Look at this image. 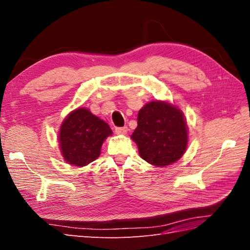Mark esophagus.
<instances>
[{"mask_svg":"<svg viewBox=\"0 0 250 250\" xmlns=\"http://www.w3.org/2000/svg\"><path fill=\"white\" fill-rule=\"evenodd\" d=\"M127 131H128L127 127H118V128H116V130H115V132L119 135H124V134L127 133Z\"/></svg>","mask_w":250,"mask_h":250,"instance_id":"34e87169","label":"esophagus"}]
</instances>
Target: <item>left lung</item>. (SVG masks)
I'll return each instance as SVG.
<instances>
[{
	"mask_svg": "<svg viewBox=\"0 0 250 250\" xmlns=\"http://www.w3.org/2000/svg\"><path fill=\"white\" fill-rule=\"evenodd\" d=\"M131 139L147 163L165 167L177 162L188 145V126L183 111L166 101L147 103L139 111L138 127Z\"/></svg>",
	"mask_w": 250,
	"mask_h": 250,
	"instance_id": "left-lung-1",
	"label": "left lung"
}]
</instances>
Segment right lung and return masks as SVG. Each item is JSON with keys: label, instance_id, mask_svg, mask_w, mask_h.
I'll return each instance as SVG.
<instances>
[{"label": "right lung", "instance_id": "1", "mask_svg": "<svg viewBox=\"0 0 250 250\" xmlns=\"http://www.w3.org/2000/svg\"><path fill=\"white\" fill-rule=\"evenodd\" d=\"M112 131L107 123L79 107L70 112L59 129V147L64 161L84 167L101 153V146Z\"/></svg>", "mask_w": 250, "mask_h": 250}]
</instances>
